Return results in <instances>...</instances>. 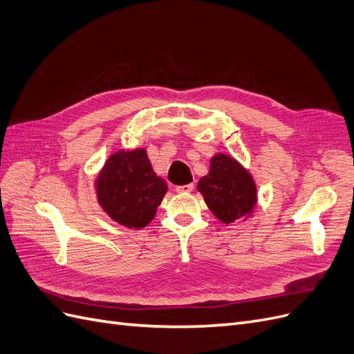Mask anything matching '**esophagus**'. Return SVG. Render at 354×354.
Returning a JSON list of instances; mask_svg holds the SVG:
<instances>
[{"mask_svg": "<svg viewBox=\"0 0 354 354\" xmlns=\"http://www.w3.org/2000/svg\"><path fill=\"white\" fill-rule=\"evenodd\" d=\"M195 189V185L190 183V185H185V186H178L176 187V190L178 192V194H189V192H192Z\"/></svg>", "mask_w": 354, "mask_h": 354, "instance_id": "1", "label": "esophagus"}]
</instances>
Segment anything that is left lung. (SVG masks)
<instances>
[{"instance_id":"obj_1","label":"left lung","mask_w":354,"mask_h":354,"mask_svg":"<svg viewBox=\"0 0 354 354\" xmlns=\"http://www.w3.org/2000/svg\"><path fill=\"white\" fill-rule=\"evenodd\" d=\"M198 190L223 223L245 217L257 202V187L248 171L223 153L211 159L209 173L199 180Z\"/></svg>"}]
</instances>
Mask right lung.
<instances>
[{
  "mask_svg": "<svg viewBox=\"0 0 354 354\" xmlns=\"http://www.w3.org/2000/svg\"><path fill=\"white\" fill-rule=\"evenodd\" d=\"M95 186L97 199L109 217L134 229H142L153 220L168 190L165 180L152 169L145 149L111 155Z\"/></svg>",
  "mask_w": 354,
  "mask_h": 354,
  "instance_id": "right-lung-1",
  "label": "right lung"
}]
</instances>
